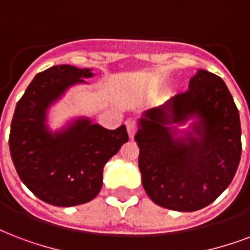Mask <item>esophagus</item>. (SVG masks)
Masks as SVG:
<instances>
[{"label":"esophagus","mask_w":250,"mask_h":250,"mask_svg":"<svg viewBox=\"0 0 250 250\" xmlns=\"http://www.w3.org/2000/svg\"><path fill=\"white\" fill-rule=\"evenodd\" d=\"M125 125H127V131H128L129 138L132 139L135 136L136 131H138V125H136V123L132 119H128V121L125 122Z\"/></svg>","instance_id":"34e87169"}]
</instances>
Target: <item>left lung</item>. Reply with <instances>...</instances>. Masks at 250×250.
<instances>
[{
    "label": "left lung",
    "instance_id": "1",
    "mask_svg": "<svg viewBox=\"0 0 250 250\" xmlns=\"http://www.w3.org/2000/svg\"><path fill=\"white\" fill-rule=\"evenodd\" d=\"M197 117L193 131L174 138L170 124ZM139 169L156 205L190 212L216 199L235 177L241 157L239 110L219 76L198 70L188 90L139 121Z\"/></svg>",
    "mask_w": 250,
    "mask_h": 250
}]
</instances>
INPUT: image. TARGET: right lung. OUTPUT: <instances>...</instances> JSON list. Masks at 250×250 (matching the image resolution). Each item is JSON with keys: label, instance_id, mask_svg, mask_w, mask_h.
<instances>
[{"label": "right lung", "instance_id": "right-lung-1", "mask_svg": "<svg viewBox=\"0 0 250 250\" xmlns=\"http://www.w3.org/2000/svg\"><path fill=\"white\" fill-rule=\"evenodd\" d=\"M90 69L59 65L38 73L15 107L9 146L19 178L45 203L72 207L94 199L104 164L128 140L125 125L106 129L86 118L49 132L47 110Z\"/></svg>", "mask_w": 250, "mask_h": 250}]
</instances>
